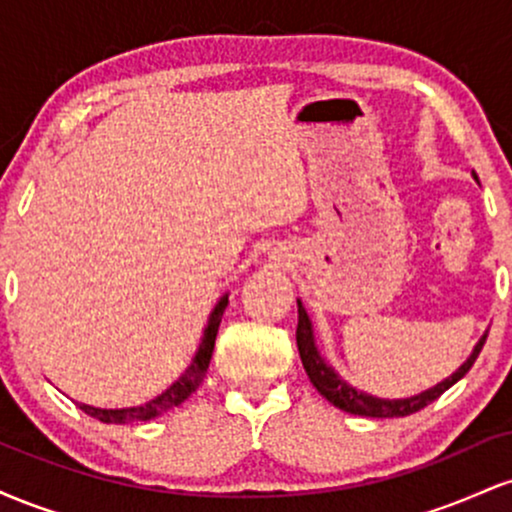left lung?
Instances as JSON below:
<instances>
[{"label": "left lung", "mask_w": 512, "mask_h": 512, "mask_svg": "<svg viewBox=\"0 0 512 512\" xmlns=\"http://www.w3.org/2000/svg\"><path fill=\"white\" fill-rule=\"evenodd\" d=\"M477 178V175H474ZM486 334L479 339L474 351L469 354L467 361L462 363L450 378H445L443 383H438L431 390L421 392V395L407 397V399H380L373 395H366V392H358L356 387H351L346 380L339 378L334 370L327 366L325 358L320 356L315 346V334H313V325H310V317L305 313L303 303L298 301V327H296V344H298V354H301L303 368L308 373L310 383L315 385V390L320 392L327 402H332L334 407H339L342 411H349V414H358V416H373V419H392V416H409L414 411L428 407L431 402L443 395L445 390H450L457 380L464 378L469 373V368L474 366L477 361L479 351L484 349Z\"/></svg>", "instance_id": "8db88e82"}]
</instances>
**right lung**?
Wrapping results in <instances>:
<instances>
[{"mask_svg": "<svg viewBox=\"0 0 512 512\" xmlns=\"http://www.w3.org/2000/svg\"><path fill=\"white\" fill-rule=\"evenodd\" d=\"M226 305H228V293L219 303H216V308L211 310L207 327H204L202 344H199L197 354L192 358L190 366H187L185 373H182L180 378L175 380L166 392H161L156 399L142 404V407H129V409H98V407H88V404H79V407L84 409L88 416H93V419L103 421V424H134V421H149L154 419V416L163 414V411L178 407V404L185 402V399L190 397L199 385H202L204 375H207L211 354H214L216 334H219V325H221V317H223V310H226Z\"/></svg>", "mask_w": 512, "mask_h": 512, "instance_id": "obj_1", "label": "right lung"}]
</instances>
